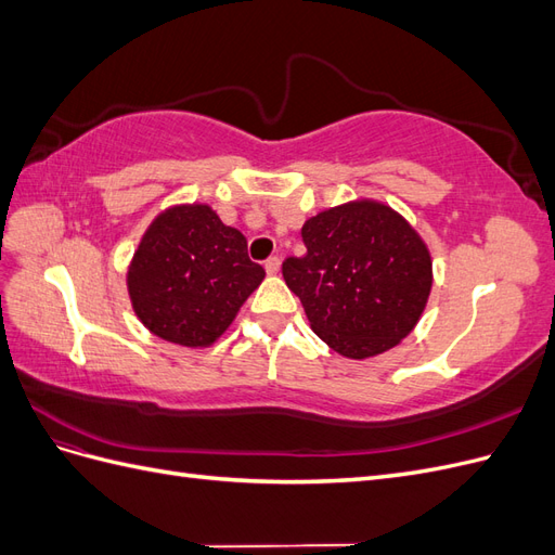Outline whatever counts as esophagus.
Segmentation results:
<instances>
[{"instance_id":"1","label":"esophagus","mask_w":555,"mask_h":555,"mask_svg":"<svg viewBox=\"0 0 555 555\" xmlns=\"http://www.w3.org/2000/svg\"><path fill=\"white\" fill-rule=\"evenodd\" d=\"M280 257H268L266 259V263H263V268H266V273L268 275H275V273H280Z\"/></svg>"}]
</instances>
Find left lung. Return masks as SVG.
I'll list each match as a JSON object with an SVG mask.
<instances>
[{
  "label": "left lung",
  "instance_id": "1",
  "mask_svg": "<svg viewBox=\"0 0 555 555\" xmlns=\"http://www.w3.org/2000/svg\"><path fill=\"white\" fill-rule=\"evenodd\" d=\"M306 257L282 263L312 331L347 359L396 347L422 317L433 284L428 247L375 201L319 212L304 224Z\"/></svg>",
  "mask_w": 555,
  "mask_h": 555
}]
</instances>
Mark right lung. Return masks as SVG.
<instances>
[{
    "instance_id": "add662e5",
    "label": "right lung",
    "mask_w": 555,
    "mask_h": 555,
    "mask_svg": "<svg viewBox=\"0 0 555 555\" xmlns=\"http://www.w3.org/2000/svg\"><path fill=\"white\" fill-rule=\"evenodd\" d=\"M238 229L204 204L176 206L150 224L133 251L127 287L141 322L182 347H208L263 280Z\"/></svg>"
}]
</instances>
